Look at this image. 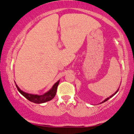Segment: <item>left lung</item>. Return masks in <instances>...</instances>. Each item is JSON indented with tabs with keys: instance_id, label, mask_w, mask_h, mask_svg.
Returning <instances> with one entry per match:
<instances>
[{
	"instance_id": "8db88e82",
	"label": "left lung",
	"mask_w": 134,
	"mask_h": 134,
	"mask_svg": "<svg viewBox=\"0 0 134 134\" xmlns=\"http://www.w3.org/2000/svg\"><path fill=\"white\" fill-rule=\"evenodd\" d=\"M118 90H119V89H118V90H117V91H116V92H114V93H113L112 95H111V96H110V97H108V98H105V100H104V101H102V102H101V103H103V102H105V101L108 100H109V98H111V97H113V96H114V95H115V94L117 93V92H118ZM101 103H100V104H101Z\"/></svg>"
}]
</instances>
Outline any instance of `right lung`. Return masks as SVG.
<instances>
[{
    "label": "right lung",
    "mask_w": 134,
    "mask_h": 134,
    "mask_svg": "<svg viewBox=\"0 0 134 134\" xmlns=\"http://www.w3.org/2000/svg\"><path fill=\"white\" fill-rule=\"evenodd\" d=\"M60 80H58L57 83H55L52 86V88L49 90L48 92H46L43 95H35V94L32 93H28L26 92L22 91L20 88L18 86V85L16 84V86L18 90L21 94L23 96H24L26 99L29 100L30 102H32L36 104H42V103H44L48 102V101L51 100L53 98L55 97L56 93H57V87L59 84Z\"/></svg>",
    "instance_id": "add662e5"
}]
</instances>
